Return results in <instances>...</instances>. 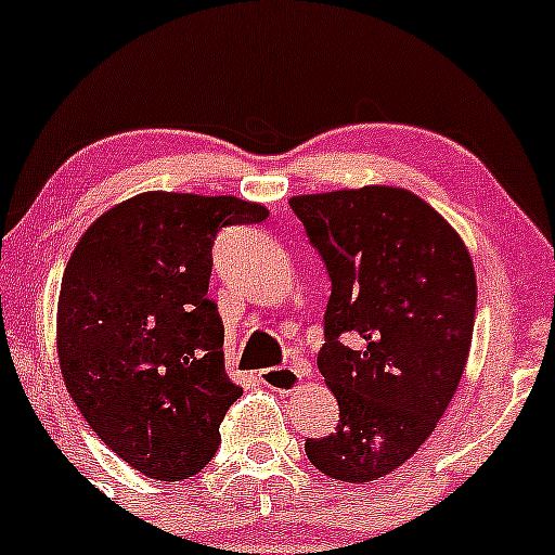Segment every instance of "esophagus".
Listing matches in <instances>:
<instances>
[{
  "mask_svg": "<svg viewBox=\"0 0 555 555\" xmlns=\"http://www.w3.org/2000/svg\"><path fill=\"white\" fill-rule=\"evenodd\" d=\"M301 376H305L301 363H291V365H280V369L259 371V379L275 392H294L296 387L301 385Z\"/></svg>",
  "mask_w": 555,
  "mask_h": 555,
  "instance_id": "obj_1",
  "label": "esophagus"
}]
</instances>
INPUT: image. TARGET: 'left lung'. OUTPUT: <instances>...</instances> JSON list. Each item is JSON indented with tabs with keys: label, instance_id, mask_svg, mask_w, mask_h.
<instances>
[{
	"label": "left lung",
	"instance_id": "obj_1",
	"mask_svg": "<svg viewBox=\"0 0 555 555\" xmlns=\"http://www.w3.org/2000/svg\"><path fill=\"white\" fill-rule=\"evenodd\" d=\"M291 208L331 280L318 369L339 403L336 430L305 451L336 481H376L430 438L460 385L476 323L470 254L398 186L301 194Z\"/></svg>",
	"mask_w": 555,
	"mask_h": 555
}]
</instances>
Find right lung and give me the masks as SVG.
Returning <instances> with one entry per match:
<instances>
[{"instance_id":"right-lung-1","label":"right lung","mask_w":555,"mask_h":555,"mask_svg":"<svg viewBox=\"0 0 555 555\" xmlns=\"http://www.w3.org/2000/svg\"><path fill=\"white\" fill-rule=\"evenodd\" d=\"M264 205L146 192L93 221L59 301L61 374L95 436L157 481L203 470L243 387L224 371V323L208 299L214 240L259 224Z\"/></svg>"}]
</instances>
